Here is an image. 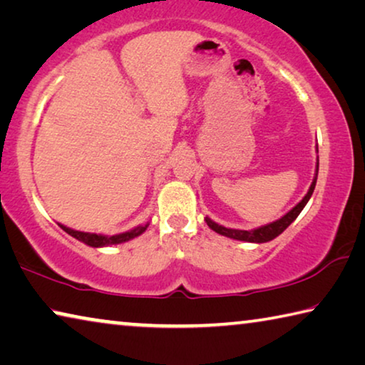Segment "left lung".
Returning <instances> with one entry per match:
<instances>
[{
    "instance_id": "left-lung-1",
    "label": "left lung",
    "mask_w": 365,
    "mask_h": 365,
    "mask_svg": "<svg viewBox=\"0 0 365 365\" xmlns=\"http://www.w3.org/2000/svg\"><path fill=\"white\" fill-rule=\"evenodd\" d=\"M317 152H319V147H317ZM317 175H319V157H317V166H315L314 181H312V184H310L307 194L302 197V200L299 202V204H297L296 207H292L288 213L283 215V217L279 218V220H277V222L264 225V226H260V228H255V230H250V231L225 228V226L215 223L213 220H210L208 217H205V222H207V225L210 226V228L215 232H218V235L226 236V237H231V239H237V241L257 242V244L272 241V239H274L277 236L282 235V232L286 228H288V226L297 218V215L302 212V208L306 207V204L309 202L310 197H312V192H314V189H315V182H317Z\"/></svg>"
}]
</instances>
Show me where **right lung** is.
<instances>
[{"instance_id":"1","label":"right lung","mask_w":365,"mask_h":365,"mask_svg":"<svg viewBox=\"0 0 365 365\" xmlns=\"http://www.w3.org/2000/svg\"><path fill=\"white\" fill-rule=\"evenodd\" d=\"M58 225H59V228L64 230L68 235H71L73 237H76L77 241L87 244V246H91V247H106V246H115V244L126 242V241H130V239L140 236L142 232L148 228V223H147V225L137 226V228L129 230L126 232H119V235H113V236H105V235H97V232H83V231L71 230V228H68V226H64L61 223H58Z\"/></svg>"}]
</instances>
